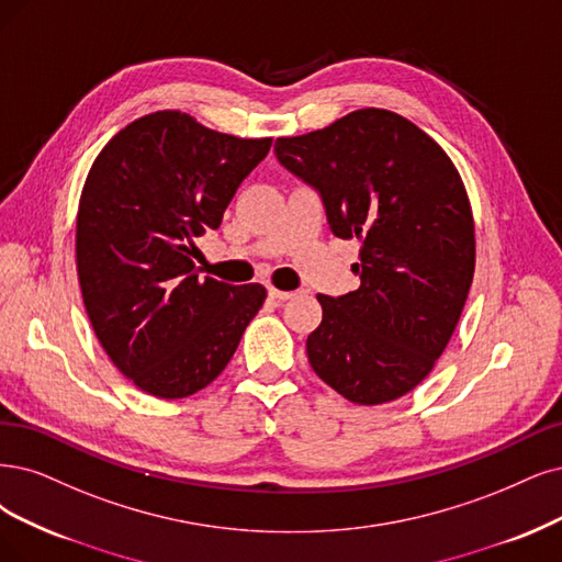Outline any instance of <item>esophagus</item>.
<instances>
[{"mask_svg":"<svg viewBox=\"0 0 562 562\" xmlns=\"http://www.w3.org/2000/svg\"><path fill=\"white\" fill-rule=\"evenodd\" d=\"M294 294L292 292H282V289H276V286H268V299L276 301V303H284L292 299Z\"/></svg>","mask_w":562,"mask_h":562,"instance_id":"esophagus-1","label":"esophagus"}]
</instances>
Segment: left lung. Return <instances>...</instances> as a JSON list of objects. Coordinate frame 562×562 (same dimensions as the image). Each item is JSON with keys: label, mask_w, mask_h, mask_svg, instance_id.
Instances as JSON below:
<instances>
[{"label": "left lung", "mask_w": 562, "mask_h": 562, "mask_svg": "<svg viewBox=\"0 0 562 562\" xmlns=\"http://www.w3.org/2000/svg\"><path fill=\"white\" fill-rule=\"evenodd\" d=\"M284 169L322 194L330 232L357 238L361 286L324 296L307 336L317 375L357 405L419 386L449 345L474 276L472 207L449 155L417 124L359 109L276 140Z\"/></svg>", "instance_id": "left-lung-1"}]
</instances>
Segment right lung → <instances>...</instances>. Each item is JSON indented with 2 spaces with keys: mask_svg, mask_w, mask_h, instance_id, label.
Listing matches in <instances>:
<instances>
[{
  "mask_svg": "<svg viewBox=\"0 0 562 562\" xmlns=\"http://www.w3.org/2000/svg\"><path fill=\"white\" fill-rule=\"evenodd\" d=\"M270 143L157 111L103 145L82 184V303L115 368L155 398H187L211 384L266 301L261 284L201 280L194 238L220 226Z\"/></svg>",
  "mask_w": 562,
  "mask_h": 562,
  "instance_id": "right-lung-1",
  "label": "right lung"
}]
</instances>
